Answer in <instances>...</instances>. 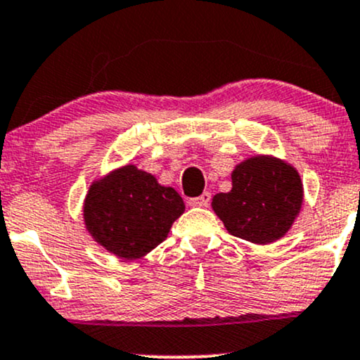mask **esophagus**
Returning <instances> with one entry per match:
<instances>
[{
	"label": "esophagus",
	"mask_w": 360,
	"mask_h": 360,
	"mask_svg": "<svg viewBox=\"0 0 360 360\" xmlns=\"http://www.w3.org/2000/svg\"><path fill=\"white\" fill-rule=\"evenodd\" d=\"M210 200H212V193L205 191L201 193L200 196H196V198L189 200V205H191V207H208V205H210Z\"/></svg>",
	"instance_id": "obj_1"
}]
</instances>
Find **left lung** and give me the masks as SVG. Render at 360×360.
I'll return each instance as SVG.
<instances>
[{
  "instance_id": "obj_1",
  "label": "left lung",
  "mask_w": 360,
  "mask_h": 360,
  "mask_svg": "<svg viewBox=\"0 0 360 360\" xmlns=\"http://www.w3.org/2000/svg\"><path fill=\"white\" fill-rule=\"evenodd\" d=\"M301 176L275 157L258 155L232 171V189L213 196V212L232 236L270 244L287 234L302 207Z\"/></svg>"
}]
</instances>
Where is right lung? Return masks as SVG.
I'll return each mask as SVG.
<instances>
[{
  "label": "right lung",
  "mask_w": 360,
  "mask_h": 360,
  "mask_svg": "<svg viewBox=\"0 0 360 360\" xmlns=\"http://www.w3.org/2000/svg\"><path fill=\"white\" fill-rule=\"evenodd\" d=\"M184 201L152 174L124 165L96 181L84 205L86 231L105 250L126 259L145 256L167 238Z\"/></svg>",
  "instance_id": "add662e5"
}]
</instances>
